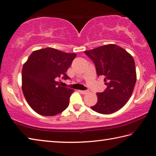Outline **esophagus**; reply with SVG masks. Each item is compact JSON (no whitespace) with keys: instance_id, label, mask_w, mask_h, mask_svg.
<instances>
[{"instance_id":"obj_1","label":"esophagus","mask_w":156,"mask_h":156,"mask_svg":"<svg viewBox=\"0 0 156 156\" xmlns=\"http://www.w3.org/2000/svg\"><path fill=\"white\" fill-rule=\"evenodd\" d=\"M80 91V93H81L82 94H86L88 93V90H79Z\"/></svg>"}]
</instances>
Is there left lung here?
<instances>
[{
	"instance_id": "obj_1",
	"label": "left lung",
	"mask_w": 156,
	"mask_h": 156,
	"mask_svg": "<svg viewBox=\"0 0 156 156\" xmlns=\"http://www.w3.org/2000/svg\"><path fill=\"white\" fill-rule=\"evenodd\" d=\"M93 61L97 76L104 77L106 89L97 93L98 101L93 111L110 114L118 111L132 95L136 74L133 57L116 44H106L84 51Z\"/></svg>"
}]
</instances>
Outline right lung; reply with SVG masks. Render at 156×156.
<instances>
[{"instance_id": "add662e5", "label": "right lung", "mask_w": 156, "mask_h": 156, "mask_svg": "<svg viewBox=\"0 0 156 156\" xmlns=\"http://www.w3.org/2000/svg\"><path fill=\"white\" fill-rule=\"evenodd\" d=\"M76 53L47 47L34 51L22 69V90L34 111L45 116L55 115L68 108L72 88L61 87L56 78L70 79L66 74Z\"/></svg>"}]
</instances>
